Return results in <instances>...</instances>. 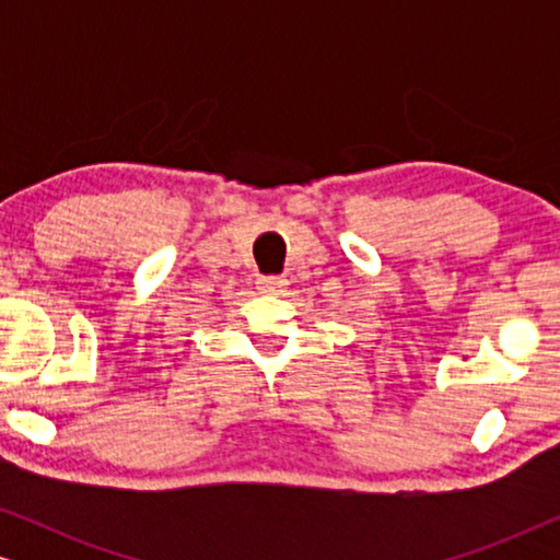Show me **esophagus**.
Listing matches in <instances>:
<instances>
[{
    "label": "esophagus",
    "instance_id": "esophagus-1",
    "mask_svg": "<svg viewBox=\"0 0 560 560\" xmlns=\"http://www.w3.org/2000/svg\"><path fill=\"white\" fill-rule=\"evenodd\" d=\"M285 285H288V280L278 278V275H259L257 278L259 293H280Z\"/></svg>",
    "mask_w": 560,
    "mask_h": 560
}]
</instances>
